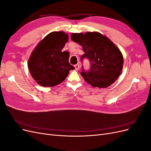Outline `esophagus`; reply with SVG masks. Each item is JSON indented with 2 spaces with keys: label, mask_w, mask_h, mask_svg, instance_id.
I'll use <instances>...</instances> for the list:
<instances>
[{
  "label": "esophagus",
  "mask_w": 151,
  "mask_h": 151,
  "mask_svg": "<svg viewBox=\"0 0 151 151\" xmlns=\"http://www.w3.org/2000/svg\"><path fill=\"white\" fill-rule=\"evenodd\" d=\"M74 67H75V69H76V70H78L79 69V67H80L79 64H78V63H77V64H76V65H74Z\"/></svg>",
  "instance_id": "1"
}]
</instances>
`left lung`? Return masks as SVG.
Instances as JSON below:
<instances>
[{"label": "left lung", "mask_w": 151, "mask_h": 151, "mask_svg": "<svg viewBox=\"0 0 151 151\" xmlns=\"http://www.w3.org/2000/svg\"><path fill=\"white\" fill-rule=\"evenodd\" d=\"M71 40L83 47L91 63L90 70L81 72L87 83L94 88H106L111 86L121 74L123 58L120 49L106 36L98 32L72 33Z\"/></svg>", "instance_id": "left-lung-1"}]
</instances>
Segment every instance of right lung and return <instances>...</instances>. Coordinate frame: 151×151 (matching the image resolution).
Here are the masks:
<instances>
[{
	"label": "right lung",
	"instance_id": "obj_1",
	"mask_svg": "<svg viewBox=\"0 0 151 151\" xmlns=\"http://www.w3.org/2000/svg\"><path fill=\"white\" fill-rule=\"evenodd\" d=\"M68 36L63 31L48 34L34 49L28 62L30 74L43 87L57 86L65 79L74 67L68 62L69 53L62 50Z\"/></svg>",
	"mask_w": 151,
	"mask_h": 151
}]
</instances>
